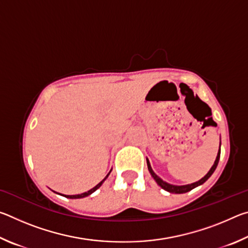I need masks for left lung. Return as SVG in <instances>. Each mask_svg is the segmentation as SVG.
<instances>
[{
    "label": "left lung",
    "instance_id": "obj_1",
    "mask_svg": "<svg viewBox=\"0 0 248 248\" xmlns=\"http://www.w3.org/2000/svg\"><path fill=\"white\" fill-rule=\"evenodd\" d=\"M220 146H221V142H220ZM220 153H221V150H219V152H217V158H216V161H215V164L212 165V167H211V169H210V170L208 171V174L205 175L204 177H202L200 180H198V182L192 183V184H189V185H184V186H176V185H170L169 183L164 182V180L159 178L158 176L154 173L153 170H152V167H151V165H150V162H149L148 158H146V163H148L149 171L151 173V175H152V177L155 179V182L157 183L158 186H161L163 189L166 190V191L171 192V194H185V192L190 191L191 189H194V188L200 186V185H202L205 182V180H208V178L213 174V171H215L216 169H217V163H219V159H220Z\"/></svg>",
    "mask_w": 248,
    "mask_h": 248
}]
</instances>
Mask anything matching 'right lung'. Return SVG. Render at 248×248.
I'll use <instances>...</instances> for the list:
<instances>
[{
    "label": "right lung",
    "instance_id": "add662e5",
    "mask_svg": "<svg viewBox=\"0 0 248 248\" xmlns=\"http://www.w3.org/2000/svg\"><path fill=\"white\" fill-rule=\"evenodd\" d=\"M111 171V170H110ZM110 171H109V173L107 174V176L106 177H105L102 182H100L99 184H97L96 185V186L94 187V188H92L91 190H89V191H86V192H83V194H79V195H73V196H65V195H63L64 197H66V198H70V199H78V198H84V197H87V196H90L91 194H93V192L96 190V189H98V188L102 186V184L105 182V180H106V178L108 177L109 176V174H110Z\"/></svg>",
    "mask_w": 248,
    "mask_h": 248
}]
</instances>
